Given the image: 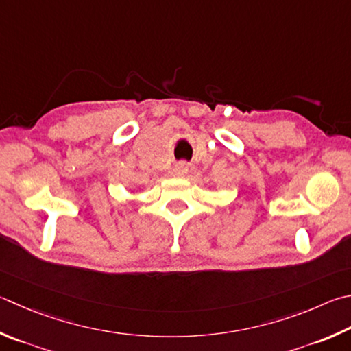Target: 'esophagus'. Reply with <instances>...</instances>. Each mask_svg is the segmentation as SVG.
Instances as JSON below:
<instances>
[{
  "label": "esophagus",
  "instance_id": "esophagus-1",
  "mask_svg": "<svg viewBox=\"0 0 351 351\" xmlns=\"http://www.w3.org/2000/svg\"><path fill=\"white\" fill-rule=\"evenodd\" d=\"M187 171H189V165L186 162H180V164L175 165L173 175L178 176V178H182V176L187 175Z\"/></svg>",
  "mask_w": 351,
  "mask_h": 351
}]
</instances>
